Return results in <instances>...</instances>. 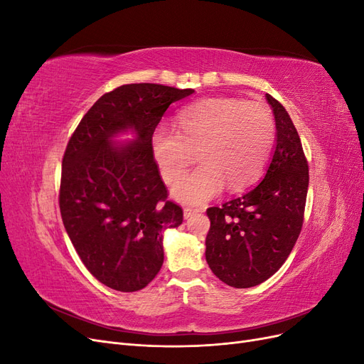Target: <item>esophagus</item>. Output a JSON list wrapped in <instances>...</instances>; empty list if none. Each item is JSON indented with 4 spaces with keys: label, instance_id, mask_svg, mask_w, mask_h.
Masks as SVG:
<instances>
[{
    "label": "esophagus",
    "instance_id": "1",
    "mask_svg": "<svg viewBox=\"0 0 364 364\" xmlns=\"http://www.w3.org/2000/svg\"><path fill=\"white\" fill-rule=\"evenodd\" d=\"M197 213H200L199 209H194V208H183V217L185 218H190V217H193L194 214H197Z\"/></svg>",
    "mask_w": 364,
    "mask_h": 364
}]
</instances>
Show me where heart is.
Wrapping results in <instances>:
<instances>
[{"label":"heart","instance_id":"obj_1","mask_svg":"<svg viewBox=\"0 0 364 364\" xmlns=\"http://www.w3.org/2000/svg\"><path fill=\"white\" fill-rule=\"evenodd\" d=\"M176 132L158 126L150 149L167 183L178 182L194 161L202 164L174 186L185 203H203L223 185L241 190L255 181L267 162L274 139V121L266 105L240 98H205L178 114Z\"/></svg>","mask_w":364,"mask_h":364}]
</instances>
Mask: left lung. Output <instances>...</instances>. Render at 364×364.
Segmentation results:
<instances>
[{"instance_id":"obj_1","label":"left lung","mask_w":364,"mask_h":364,"mask_svg":"<svg viewBox=\"0 0 364 364\" xmlns=\"http://www.w3.org/2000/svg\"><path fill=\"white\" fill-rule=\"evenodd\" d=\"M277 123V147L257 186L222 206L206 209V262L235 289L269 279L289 258L301 234L308 191V162L285 107L266 94Z\"/></svg>"}]
</instances>
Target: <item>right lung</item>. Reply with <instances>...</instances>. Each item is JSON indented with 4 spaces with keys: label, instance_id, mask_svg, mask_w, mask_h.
I'll use <instances>...</instances> for the list:
<instances>
[{
    "label": "right lung",
    "instance_id": "obj_1",
    "mask_svg": "<svg viewBox=\"0 0 364 364\" xmlns=\"http://www.w3.org/2000/svg\"><path fill=\"white\" fill-rule=\"evenodd\" d=\"M193 92L156 83L118 86L85 114L65 149L62 222L85 267L109 289H144L162 267L164 230L182 223L150 139L168 106ZM127 128L139 139L112 145V136Z\"/></svg>",
    "mask_w": 364,
    "mask_h": 364
}]
</instances>
